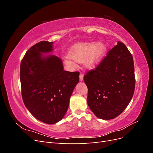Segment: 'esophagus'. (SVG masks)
<instances>
[{
  "label": "esophagus",
  "mask_w": 153,
  "mask_h": 153,
  "mask_svg": "<svg viewBox=\"0 0 153 153\" xmlns=\"http://www.w3.org/2000/svg\"><path fill=\"white\" fill-rule=\"evenodd\" d=\"M79 77H80V81H82L83 80H84V74H83V73H80Z\"/></svg>",
  "instance_id": "1"
}]
</instances>
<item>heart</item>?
Returning <instances> with one entry per match:
<instances>
[{"mask_svg":"<svg viewBox=\"0 0 153 153\" xmlns=\"http://www.w3.org/2000/svg\"><path fill=\"white\" fill-rule=\"evenodd\" d=\"M106 47L102 43H87L75 45L69 53V57L76 62H82L87 59V65L92 68L98 64L105 53ZM68 64H71L69 59Z\"/></svg>","mask_w":153,"mask_h":153,"instance_id":"1","label":"heart"}]
</instances>
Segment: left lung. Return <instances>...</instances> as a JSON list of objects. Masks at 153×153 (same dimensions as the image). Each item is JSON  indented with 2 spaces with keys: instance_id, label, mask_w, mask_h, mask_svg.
Returning <instances> with one entry per match:
<instances>
[{
  "instance_id": "8db88e82",
  "label": "left lung",
  "mask_w": 153,
  "mask_h": 153,
  "mask_svg": "<svg viewBox=\"0 0 153 153\" xmlns=\"http://www.w3.org/2000/svg\"><path fill=\"white\" fill-rule=\"evenodd\" d=\"M84 80L87 103L96 116L104 120L117 117L130 102L135 87L133 56L126 46L118 41Z\"/></svg>"
}]
</instances>
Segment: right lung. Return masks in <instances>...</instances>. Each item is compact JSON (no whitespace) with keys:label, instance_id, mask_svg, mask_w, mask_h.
Masks as SVG:
<instances>
[{"label":"right lung","instance_id":"1","mask_svg":"<svg viewBox=\"0 0 153 153\" xmlns=\"http://www.w3.org/2000/svg\"><path fill=\"white\" fill-rule=\"evenodd\" d=\"M53 42L44 41L27 51L20 64V82L24 103L33 116L46 124L63 118L69 106L80 73L64 71L62 60L42 53L53 50Z\"/></svg>","mask_w":153,"mask_h":153}]
</instances>
